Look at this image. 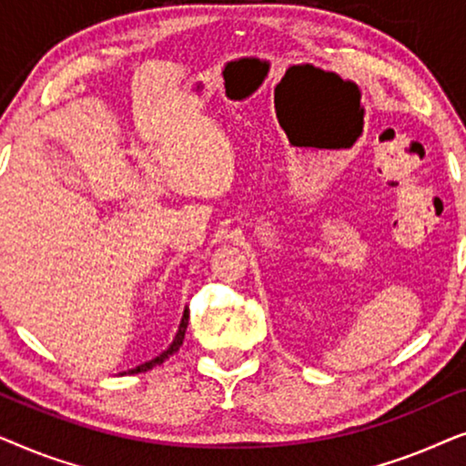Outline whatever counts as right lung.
I'll use <instances>...</instances> for the list:
<instances>
[{"instance_id": "obj_1", "label": "right lung", "mask_w": 466, "mask_h": 466, "mask_svg": "<svg viewBox=\"0 0 466 466\" xmlns=\"http://www.w3.org/2000/svg\"><path fill=\"white\" fill-rule=\"evenodd\" d=\"M187 327H188V309H184V316H182V322H180V327H177V333H176V337H174V341H171V346L165 350V352H161L157 356V359H152V360H148V362H144V365H139V367H136V369H129V371H123L120 375H133V373H144V371H148V369H152V367H157V365H161V362H165L169 359V356H174L177 350H180V346H182V341H184V335H187Z\"/></svg>"}]
</instances>
